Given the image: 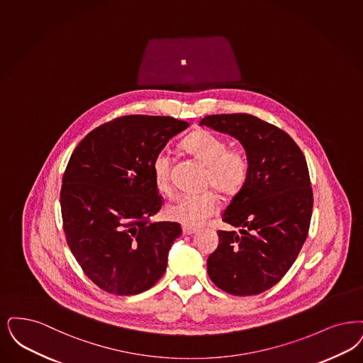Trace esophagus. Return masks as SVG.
Instances as JSON below:
<instances>
[{"mask_svg": "<svg viewBox=\"0 0 363 363\" xmlns=\"http://www.w3.org/2000/svg\"><path fill=\"white\" fill-rule=\"evenodd\" d=\"M182 233H184V235H193V233H197V228L189 227V225H184V227H182Z\"/></svg>", "mask_w": 363, "mask_h": 363, "instance_id": "34e87169", "label": "esophagus"}]
</instances>
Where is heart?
Instances as JSON below:
<instances>
[{
    "label": "heart",
    "instance_id": "b5f03b06",
    "mask_svg": "<svg viewBox=\"0 0 363 363\" xmlns=\"http://www.w3.org/2000/svg\"><path fill=\"white\" fill-rule=\"evenodd\" d=\"M182 148L206 166V184L218 191L231 194L246 182L250 160L246 151L239 147H228L227 142L211 130L193 132L184 139ZM152 175L157 189L169 193L170 185V155L166 150L160 151L152 160ZM218 194L208 190L201 194H181L167 205L166 216L189 227L201 225L218 211Z\"/></svg>",
    "mask_w": 363,
    "mask_h": 363
}]
</instances>
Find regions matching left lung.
<instances>
[{"instance_id":"8db88e82","label":"left lung","mask_w":363,"mask_h":363,"mask_svg":"<svg viewBox=\"0 0 363 363\" xmlns=\"http://www.w3.org/2000/svg\"><path fill=\"white\" fill-rule=\"evenodd\" d=\"M200 125L236 138L250 172L223 221L236 231H218L208 258L212 282L233 296H255L288 273L309 231L313 193L304 154L285 130L247 113L205 116Z\"/></svg>"}]
</instances>
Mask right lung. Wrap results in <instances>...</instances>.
Returning <instances> with one entry per match:
<instances>
[{"label": "right lung", "mask_w": 363, "mask_h": 363, "mask_svg": "<svg viewBox=\"0 0 363 363\" xmlns=\"http://www.w3.org/2000/svg\"><path fill=\"white\" fill-rule=\"evenodd\" d=\"M189 123L170 116L117 117L75 147L60 189L67 245L87 278L117 296L138 294L164 274L181 225L151 223L163 199L152 160Z\"/></svg>", "instance_id": "right-lung-1"}]
</instances>
